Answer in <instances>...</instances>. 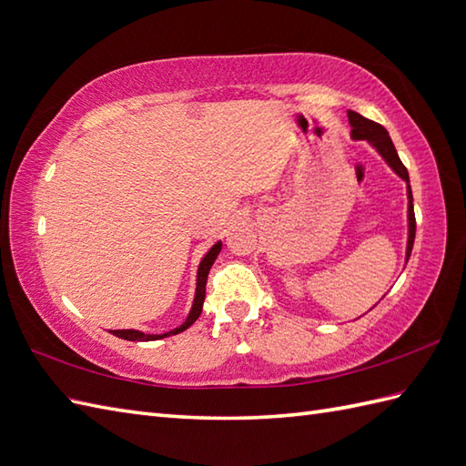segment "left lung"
<instances>
[{
    "mask_svg": "<svg viewBox=\"0 0 466 466\" xmlns=\"http://www.w3.org/2000/svg\"><path fill=\"white\" fill-rule=\"evenodd\" d=\"M350 123H351V137L353 138H365L380 150V155L387 160V165L391 167L399 177H401L407 182V194H409V240H407V259L410 256V250H413V242H415V230H417V222H415V210H413V192H410L409 187V172L405 165L399 158L397 150L393 147V140L389 138V133L385 131V127L380 123L370 121V118L361 116L360 113L350 111Z\"/></svg>",
    "mask_w": 466,
    "mask_h": 466,
    "instance_id": "left-lung-1",
    "label": "left lung"
}]
</instances>
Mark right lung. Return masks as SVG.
<instances>
[{
	"label": "right lung",
	"instance_id": "obj_1",
	"mask_svg": "<svg viewBox=\"0 0 466 466\" xmlns=\"http://www.w3.org/2000/svg\"><path fill=\"white\" fill-rule=\"evenodd\" d=\"M220 250H222V242H216V244L210 248V250H208V254L202 258V262H200V266H198V276H197V296H194V304H192V309H190V313H188L187 321H184L180 328L172 329V331H167V333H162V335H150V333H143V331H137V329H113L111 333L116 335V338L127 339V341H155V339L168 338V335H177V333H180V331H184V329H188V328L192 326V323L198 319L200 313H202L204 298H207V279H208V272H210V268H212V264H214V259L218 258Z\"/></svg>",
	"mask_w": 466,
	"mask_h": 466
}]
</instances>
